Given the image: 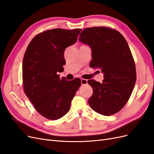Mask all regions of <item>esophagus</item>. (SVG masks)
I'll return each instance as SVG.
<instances>
[{
  "label": "esophagus",
  "mask_w": 154,
  "mask_h": 154,
  "mask_svg": "<svg viewBox=\"0 0 154 154\" xmlns=\"http://www.w3.org/2000/svg\"><path fill=\"white\" fill-rule=\"evenodd\" d=\"M81 82H82V85H85V84H87V80H85V79L82 78Z\"/></svg>",
  "instance_id": "obj_1"
}]
</instances>
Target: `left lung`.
<instances>
[{
	"label": "left lung",
	"mask_w": 154,
	"mask_h": 154,
	"mask_svg": "<svg viewBox=\"0 0 154 154\" xmlns=\"http://www.w3.org/2000/svg\"><path fill=\"white\" fill-rule=\"evenodd\" d=\"M90 46V66L103 73V83L88 80L93 94L88 102L96 112L110 116L127 103L136 81L135 62L127 42L118 31L106 27L83 29L78 39Z\"/></svg>",
	"instance_id": "1"
}]
</instances>
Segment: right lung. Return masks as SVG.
I'll list each match as a JSON object with an SVG mask.
<instances>
[{
  "mask_svg": "<svg viewBox=\"0 0 154 154\" xmlns=\"http://www.w3.org/2000/svg\"><path fill=\"white\" fill-rule=\"evenodd\" d=\"M81 29L47 30L30 42L22 63V78L26 95L44 118L57 120L66 115L82 84L75 78H60L66 64L64 51L76 42Z\"/></svg>",
  "mask_w": 154,
  "mask_h": 154,
  "instance_id": "1",
  "label": "right lung"
}]
</instances>
